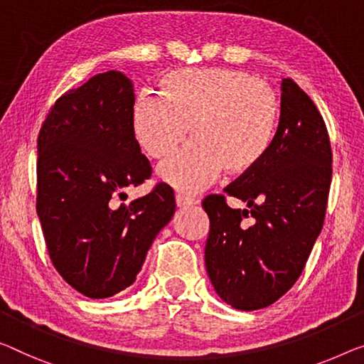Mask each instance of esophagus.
Returning <instances> with one entry per match:
<instances>
[{"label": "esophagus", "mask_w": 364, "mask_h": 364, "mask_svg": "<svg viewBox=\"0 0 364 364\" xmlns=\"http://www.w3.org/2000/svg\"><path fill=\"white\" fill-rule=\"evenodd\" d=\"M193 204H196V199L194 198H189V196H184V194H176V205L180 209H186V208H191Z\"/></svg>", "instance_id": "esophagus-1"}]
</instances>
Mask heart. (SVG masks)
Listing matches in <instances>:
<instances>
[{
    "mask_svg": "<svg viewBox=\"0 0 364 364\" xmlns=\"http://www.w3.org/2000/svg\"><path fill=\"white\" fill-rule=\"evenodd\" d=\"M159 86V96L135 97L132 130L144 154L159 160L183 142L189 127L193 142L159 170L178 191L196 193L224 170L245 175L269 155L281 105L264 80L242 70L183 68L161 77Z\"/></svg>",
    "mask_w": 364,
    "mask_h": 364,
    "instance_id": "b5f03b06",
    "label": "heart"
}]
</instances>
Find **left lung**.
Returning <instances> with one entry per match:
<instances>
[{
  "mask_svg": "<svg viewBox=\"0 0 364 364\" xmlns=\"http://www.w3.org/2000/svg\"><path fill=\"white\" fill-rule=\"evenodd\" d=\"M332 183L323 117L291 78L281 83V117L269 155L255 170L209 194L205 269L222 301L238 311L268 307L299 278L321 234ZM248 210H232L226 196Z\"/></svg>",
  "mask_w": 364,
  "mask_h": 364,
  "instance_id": "8db88e82",
  "label": "left lung"
}]
</instances>
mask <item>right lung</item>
Returning a JSON list of instances; mask_svg holds the SVG:
<instances>
[{"label": "right lung", "mask_w": 364, "mask_h": 364, "mask_svg": "<svg viewBox=\"0 0 364 364\" xmlns=\"http://www.w3.org/2000/svg\"><path fill=\"white\" fill-rule=\"evenodd\" d=\"M134 86L116 70L58 97L37 137V215L53 267L91 299L135 281L149 248L175 214V193L155 184L117 204L151 175L132 130Z\"/></svg>", "instance_id": "obj_1"}]
</instances>
